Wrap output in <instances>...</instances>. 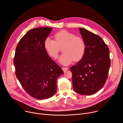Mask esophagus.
I'll return each mask as SVG.
<instances>
[{
  "label": "esophagus",
  "mask_w": 123,
  "mask_h": 123,
  "mask_svg": "<svg viewBox=\"0 0 123 123\" xmlns=\"http://www.w3.org/2000/svg\"><path fill=\"white\" fill-rule=\"evenodd\" d=\"M62 69L63 70V71H67V70H68V68H66V67H62Z\"/></svg>",
  "instance_id": "34e87169"
}]
</instances>
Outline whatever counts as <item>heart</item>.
Wrapping results in <instances>:
<instances>
[{
    "label": "heart",
    "instance_id": "b5f03b06",
    "mask_svg": "<svg viewBox=\"0 0 123 123\" xmlns=\"http://www.w3.org/2000/svg\"><path fill=\"white\" fill-rule=\"evenodd\" d=\"M55 40L47 37L44 42L46 51L54 59L57 57L60 47L63 46V54L59 57V62L63 65H68L74 60L78 61L84 56L86 49L85 41L80 37L67 30H61L54 35Z\"/></svg>",
    "mask_w": 123,
    "mask_h": 123
}]
</instances>
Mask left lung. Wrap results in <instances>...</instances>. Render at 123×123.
Masks as SVG:
<instances>
[{"label":"left lung","mask_w":123,"mask_h":123,"mask_svg":"<svg viewBox=\"0 0 123 123\" xmlns=\"http://www.w3.org/2000/svg\"><path fill=\"white\" fill-rule=\"evenodd\" d=\"M86 46L82 59L70 68L73 88L79 94L90 95L104 85L111 65L109 49L97 35L80 28Z\"/></svg>","instance_id":"1"}]
</instances>
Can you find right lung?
Listing matches in <instances>:
<instances>
[{
	"mask_svg": "<svg viewBox=\"0 0 123 123\" xmlns=\"http://www.w3.org/2000/svg\"><path fill=\"white\" fill-rule=\"evenodd\" d=\"M52 28H37L29 31L17 46L14 64L16 76L31 97L48 99L56 91V79L63 71L49 56L44 42Z\"/></svg>",
	"mask_w": 123,
	"mask_h": 123,
	"instance_id": "1",
	"label": "right lung"
}]
</instances>
